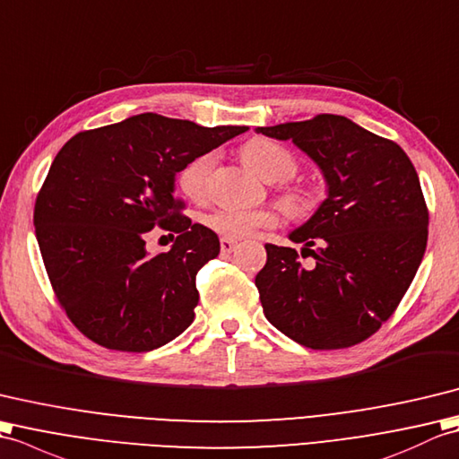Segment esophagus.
Returning <instances> with one entry per match:
<instances>
[{"mask_svg":"<svg viewBox=\"0 0 459 459\" xmlns=\"http://www.w3.org/2000/svg\"><path fill=\"white\" fill-rule=\"evenodd\" d=\"M236 247H238V241L236 239H230V238H221L220 239L221 253H231V251H236Z\"/></svg>","mask_w":459,"mask_h":459,"instance_id":"obj_1","label":"esophagus"}]
</instances>
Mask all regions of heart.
<instances>
[{"label": "heart", "mask_w": 459, "mask_h": 459, "mask_svg": "<svg viewBox=\"0 0 459 459\" xmlns=\"http://www.w3.org/2000/svg\"><path fill=\"white\" fill-rule=\"evenodd\" d=\"M241 160L255 172V175L267 182H277L289 178L297 170V162L290 152L282 145L274 143L271 139L255 137L249 139L241 147ZM213 165H216V155L213 152H204V155L192 159L188 165L180 170L178 185L185 195L202 202L208 195L210 177ZM282 204L294 216H307L314 208L316 196L307 188L290 186L282 192ZM279 221V210L264 206L251 210H233V208H218L204 216V223L220 233L221 238L230 239H246L251 238L263 228H273Z\"/></svg>", "instance_id": "1"}]
</instances>
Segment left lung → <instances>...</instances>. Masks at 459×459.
<instances>
[{
    "instance_id": "8db88e82",
    "label": "left lung",
    "mask_w": 459,
    "mask_h": 459,
    "mask_svg": "<svg viewBox=\"0 0 459 459\" xmlns=\"http://www.w3.org/2000/svg\"><path fill=\"white\" fill-rule=\"evenodd\" d=\"M292 141L318 165L328 196L289 233L304 243H267L255 284L267 320L310 350L350 348L369 338L409 290L429 241V210L406 152L343 116L257 127ZM318 245V250H312Z\"/></svg>"
}]
</instances>
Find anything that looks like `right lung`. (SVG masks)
Segmentation results:
<instances>
[{
	"label": "right lung",
	"instance_id": "1",
	"mask_svg": "<svg viewBox=\"0 0 459 459\" xmlns=\"http://www.w3.org/2000/svg\"><path fill=\"white\" fill-rule=\"evenodd\" d=\"M246 126L202 127L157 114L82 131L58 151L35 202V233L56 299L86 338L151 351L195 320L196 273L220 239L178 213L177 172ZM178 232L149 256L148 231Z\"/></svg>",
	"mask_w": 459,
	"mask_h": 459
}]
</instances>
